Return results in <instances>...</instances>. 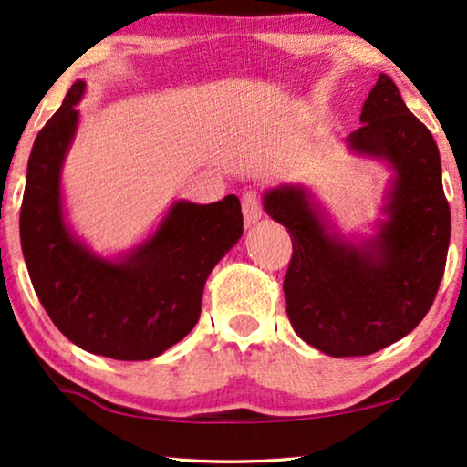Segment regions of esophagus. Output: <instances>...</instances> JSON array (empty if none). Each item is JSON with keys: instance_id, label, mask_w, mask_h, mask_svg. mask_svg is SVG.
Wrapping results in <instances>:
<instances>
[{"instance_id": "obj_1", "label": "esophagus", "mask_w": 467, "mask_h": 467, "mask_svg": "<svg viewBox=\"0 0 467 467\" xmlns=\"http://www.w3.org/2000/svg\"><path fill=\"white\" fill-rule=\"evenodd\" d=\"M242 214H244V223L246 227H253L254 223H259V219L263 217V208H261V200L256 192H244L242 193Z\"/></svg>"}]
</instances>
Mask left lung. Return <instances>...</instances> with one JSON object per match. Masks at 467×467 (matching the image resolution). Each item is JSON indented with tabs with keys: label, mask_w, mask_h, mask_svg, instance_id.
I'll use <instances>...</instances> for the list:
<instances>
[{
	"label": "left lung",
	"mask_w": 467,
	"mask_h": 467,
	"mask_svg": "<svg viewBox=\"0 0 467 467\" xmlns=\"http://www.w3.org/2000/svg\"><path fill=\"white\" fill-rule=\"evenodd\" d=\"M360 121L348 137L349 150L388 161L396 172L375 240L354 246L328 234L303 187L263 195L265 213L293 240L284 278L288 320L303 341L335 358L375 354L423 320L451 240L438 145L385 73L364 100Z\"/></svg>",
	"instance_id": "left-lung-1"
}]
</instances>
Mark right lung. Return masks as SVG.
<instances>
[{
	"mask_svg": "<svg viewBox=\"0 0 467 467\" xmlns=\"http://www.w3.org/2000/svg\"><path fill=\"white\" fill-rule=\"evenodd\" d=\"M86 84L71 86L33 143L20 206V246L36 295L71 343L113 360H150L195 327L206 278L242 235L235 195L177 202L143 244L118 261L73 238L60 204V168Z\"/></svg>",
	"mask_w": 467,
	"mask_h": 467,
	"instance_id": "add662e5",
	"label": "right lung"
}]
</instances>
